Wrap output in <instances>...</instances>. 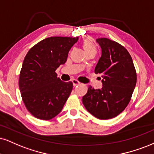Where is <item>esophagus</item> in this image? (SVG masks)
<instances>
[{
  "label": "esophagus",
  "mask_w": 154,
  "mask_h": 154,
  "mask_svg": "<svg viewBox=\"0 0 154 154\" xmlns=\"http://www.w3.org/2000/svg\"><path fill=\"white\" fill-rule=\"evenodd\" d=\"M72 82H73V84L74 86H77V85H79L81 83L79 81L75 80V79H73V80H72Z\"/></svg>",
  "instance_id": "esophagus-1"
}]
</instances>
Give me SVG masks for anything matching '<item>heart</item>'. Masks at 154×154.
Segmentation results:
<instances>
[{"mask_svg": "<svg viewBox=\"0 0 154 154\" xmlns=\"http://www.w3.org/2000/svg\"><path fill=\"white\" fill-rule=\"evenodd\" d=\"M83 46L86 52L89 51H96V47L95 45V43L91 38H87L85 40L83 43Z\"/></svg>", "mask_w": 154, "mask_h": 154, "instance_id": "obj_1", "label": "heart"}]
</instances>
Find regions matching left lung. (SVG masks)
<instances>
[{"mask_svg": "<svg viewBox=\"0 0 154 154\" xmlns=\"http://www.w3.org/2000/svg\"><path fill=\"white\" fill-rule=\"evenodd\" d=\"M101 56L95 73L102 75L103 87L89 86L82 101L89 113L98 119L117 116L129 103L136 84V72L129 53L123 45L106 38L96 39Z\"/></svg>", "mask_w": 154, "mask_h": 154, "instance_id": "left-lung-1", "label": "left lung"}]
</instances>
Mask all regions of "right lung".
<instances>
[{"instance_id":"obj_1","label":"right lung","mask_w":154,"mask_h":154,"mask_svg":"<svg viewBox=\"0 0 154 154\" xmlns=\"http://www.w3.org/2000/svg\"><path fill=\"white\" fill-rule=\"evenodd\" d=\"M79 38L50 37L40 41L25 57L19 78L23 103L33 116L50 120L61 111L73 89L55 71L64 64Z\"/></svg>"}]
</instances>
